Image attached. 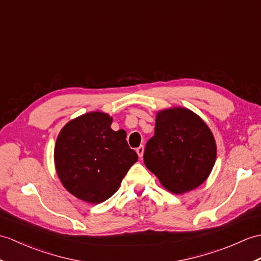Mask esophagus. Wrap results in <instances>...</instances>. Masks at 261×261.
<instances>
[{
    "label": "esophagus",
    "mask_w": 261,
    "mask_h": 261,
    "mask_svg": "<svg viewBox=\"0 0 261 261\" xmlns=\"http://www.w3.org/2000/svg\"><path fill=\"white\" fill-rule=\"evenodd\" d=\"M143 151H144L143 145H140V147L137 148V153H138V155H139V156H140V158H142V155H143Z\"/></svg>",
    "instance_id": "esophagus-1"
}]
</instances>
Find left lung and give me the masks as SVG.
I'll return each mask as SVG.
<instances>
[{
	"label": "left lung",
	"instance_id": "left-lung-1",
	"mask_svg": "<svg viewBox=\"0 0 261 261\" xmlns=\"http://www.w3.org/2000/svg\"><path fill=\"white\" fill-rule=\"evenodd\" d=\"M216 155L208 125L188 109L173 108L156 114L154 136L145 144L143 161L167 190L181 195L208 178Z\"/></svg>",
	"mask_w": 261,
	"mask_h": 261
}]
</instances>
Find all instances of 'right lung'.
Masks as SVG:
<instances>
[{"instance_id":"obj_1","label":"right lung","mask_w":261,"mask_h":261,"mask_svg":"<svg viewBox=\"0 0 261 261\" xmlns=\"http://www.w3.org/2000/svg\"><path fill=\"white\" fill-rule=\"evenodd\" d=\"M112 118L90 112L70 121L60 132L54 161L65 189L90 203L110 198L138 154L125 140V132L111 129Z\"/></svg>"}]
</instances>
